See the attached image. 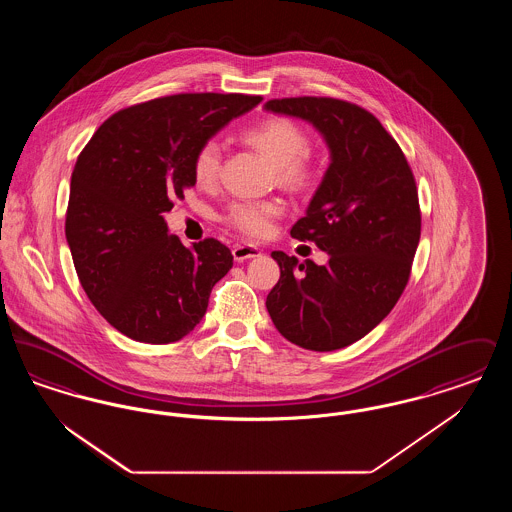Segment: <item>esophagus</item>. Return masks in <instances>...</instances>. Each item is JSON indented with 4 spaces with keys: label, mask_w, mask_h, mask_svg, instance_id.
<instances>
[{
    "label": "esophagus",
    "mask_w": 512,
    "mask_h": 512,
    "mask_svg": "<svg viewBox=\"0 0 512 512\" xmlns=\"http://www.w3.org/2000/svg\"><path fill=\"white\" fill-rule=\"evenodd\" d=\"M232 255L238 263H244L247 259H253V257H259L261 255V249L257 245L251 244H238L234 245L232 249Z\"/></svg>",
    "instance_id": "obj_1"
}]
</instances>
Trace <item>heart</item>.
I'll return each instance as SVG.
<instances>
[{
    "label": "heart",
    "instance_id": "1",
    "mask_svg": "<svg viewBox=\"0 0 512 512\" xmlns=\"http://www.w3.org/2000/svg\"><path fill=\"white\" fill-rule=\"evenodd\" d=\"M247 146L261 151L274 165L276 182L292 192H309L322 176L317 157L307 149L309 136L299 122L288 117H270L242 132ZM222 149L219 142L207 140L195 149L192 176L199 188H211L219 178ZM284 211L280 199L238 201L228 213L226 222L251 238H263L272 228V220Z\"/></svg>",
    "mask_w": 512,
    "mask_h": 512
}]
</instances>
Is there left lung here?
I'll use <instances>...</instances> for the list:
<instances>
[{
	"instance_id": "left-lung-1",
	"label": "left lung",
	"mask_w": 512,
	"mask_h": 512,
	"mask_svg": "<svg viewBox=\"0 0 512 512\" xmlns=\"http://www.w3.org/2000/svg\"><path fill=\"white\" fill-rule=\"evenodd\" d=\"M270 113L311 122L330 167L293 238L315 242L326 265L272 251L280 280L267 295L276 330L311 351L365 338L405 290L420 240L413 171L397 142L363 107L334 98L270 99Z\"/></svg>"
}]
</instances>
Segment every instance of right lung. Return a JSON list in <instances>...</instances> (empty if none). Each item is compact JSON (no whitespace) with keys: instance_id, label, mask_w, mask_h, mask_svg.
Listing matches in <instances>:
<instances>
[{"instance_id":"right-lung-1","label":"right lung","mask_w":512,"mask_h":512,"mask_svg":"<svg viewBox=\"0 0 512 512\" xmlns=\"http://www.w3.org/2000/svg\"><path fill=\"white\" fill-rule=\"evenodd\" d=\"M244 94H178L111 115L76 159L65 234L92 305L130 340L171 343L207 311L232 253L207 238L186 247L163 213L195 186L192 157L261 103Z\"/></svg>"}]
</instances>
